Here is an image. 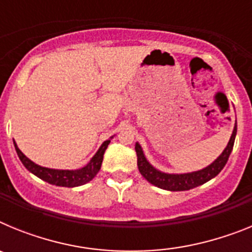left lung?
I'll return each mask as SVG.
<instances>
[{
  "instance_id": "obj_1",
  "label": "left lung",
  "mask_w": 252,
  "mask_h": 252,
  "mask_svg": "<svg viewBox=\"0 0 252 252\" xmlns=\"http://www.w3.org/2000/svg\"><path fill=\"white\" fill-rule=\"evenodd\" d=\"M236 132H237V125H235V127H233L231 139L228 141V144H227L226 149L223 150V153L211 165L202 169V170L187 173V174H166V173L157 170L153 165L149 164L145 155L142 153L141 146L139 145V142H136L135 150H136L137 155L139 171L141 173L142 177L148 180L149 183L159 187L161 189H165V190H171V192L189 190V189H193L198 186H202L206 182L215 178L216 175H218V173L226 165L227 160L230 158V154L233 149V144H235Z\"/></svg>"
}]
</instances>
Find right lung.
Masks as SVG:
<instances>
[{"instance_id": "obj_1", "label": "right lung", "mask_w": 252, "mask_h": 252, "mask_svg": "<svg viewBox=\"0 0 252 252\" xmlns=\"http://www.w3.org/2000/svg\"><path fill=\"white\" fill-rule=\"evenodd\" d=\"M110 142L111 140H106L101 145V148L98 149V151L95 153L94 157L91 159V161L84 168L77 169V170H59V169H49L44 168V166H40L37 164H35V162L31 161L30 159H28L21 153V150L17 148L16 142H13V145H15L17 155H19L20 160L24 164V166L29 171H31L32 174L39 177L40 179L45 180L48 183L53 184V186L73 188V187L83 186V184L88 183V182H91L95 177V174L101 169L103 154Z\"/></svg>"}]
</instances>
